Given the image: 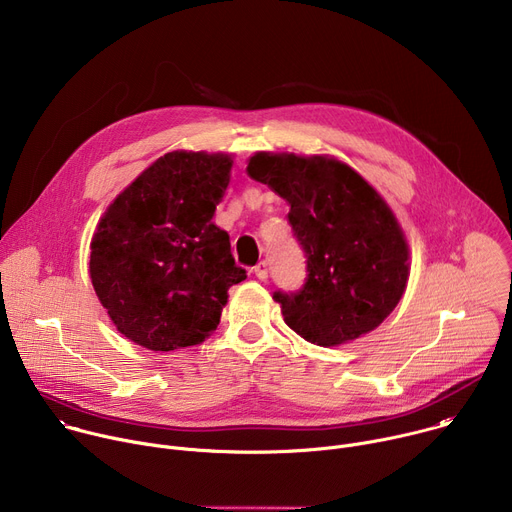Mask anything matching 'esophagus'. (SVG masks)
Listing matches in <instances>:
<instances>
[{"label": "esophagus", "mask_w": 512, "mask_h": 512, "mask_svg": "<svg viewBox=\"0 0 512 512\" xmlns=\"http://www.w3.org/2000/svg\"><path fill=\"white\" fill-rule=\"evenodd\" d=\"M255 275H257L261 281H265V279H267V275H269L267 261H261V263H257V265H255Z\"/></svg>", "instance_id": "34e87169"}]
</instances>
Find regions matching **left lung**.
<instances>
[{
	"label": "left lung",
	"mask_w": 512,
	"mask_h": 512,
	"mask_svg": "<svg viewBox=\"0 0 512 512\" xmlns=\"http://www.w3.org/2000/svg\"><path fill=\"white\" fill-rule=\"evenodd\" d=\"M247 172L289 202L287 221L306 253V283L273 294L285 324L318 346L375 330L409 277L405 235L379 192L324 156L259 152Z\"/></svg>",
	"instance_id": "8db88e82"
}]
</instances>
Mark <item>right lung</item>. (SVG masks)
I'll return each mask as SVG.
<instances>
[{"mask_svg":"<svg viewBox=\"0 0 512 512\" xmlns=\"http://www.w3.org/2000/svg\"><path fill=\"white\" fill-rule=\"evenodd\" d=\"M233 160L170 152L107 208L91 241V281L117 330L150 350L200 344L221 322L227 291L247 279L229 233L212 223Z\"/></svg>","mask_w":512,"mask_h":512,"instance_id":"right-lung-1","label":"right lung"}]
</instances>
